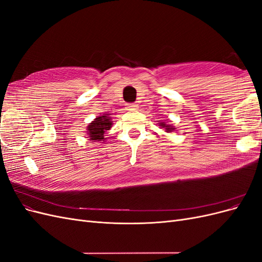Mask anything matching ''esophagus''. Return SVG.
<instances>
[{"mask_svg":"<svg viewBox=\"0 0 262 262\" xmlns=\"http://www.w3.org/2000/svg\"><path fill=\"white\" fill-rule=\"evenodd\" d=\"M137 107H138V105H136V104H128V105H126V109H128V110H134V109H137Z\"/></svg>","mask_w":262,"mask_h":262,"instance_id":"1","label":"esophagus"}]
</instances>
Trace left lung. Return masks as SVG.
Masks as SVG:
<instances>
[{
	"label": "left lung",
	"instance_id": "1",
	"mask_svg": "<svg viewBox=\"0 0 262 262\" xmlns=\"http://www.w3.org/2000/svg\"><path fill=\"white\" fill-rule=\"evenodd\" d=\"M160 125L163 126V128H165L166 132H172L173 130H175V128H173V126H172L171 124H166L165 122H161Z\"/></svg>",
	"mask_w": 262,
	"mask_h": 262
}]
</instances>
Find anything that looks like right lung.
Masks as SVG:
<instances>
[{
	"instance_id": "right-lung-1",
	"label": "right lung",
	"mask_w": 262,
	"mask_h": 262,
	"mask_svg": "<svg viewBox=\"0 0 262 262\" xmlns=\"http://www.w3.org/2000/svg\"><path fill=\"white\" fill-rule=\"evenodd\" d=\"M110 114H105L94 119L89 126H87V136L93 142L105 141V134L113 126L112 118L109 117Z\"/></svg>"
}]
</instances>
